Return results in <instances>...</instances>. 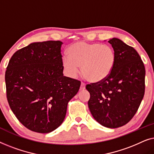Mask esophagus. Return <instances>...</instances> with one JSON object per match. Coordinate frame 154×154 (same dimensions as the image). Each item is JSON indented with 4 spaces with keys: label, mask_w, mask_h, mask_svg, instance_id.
<instances>
[{
    "label": "esophagus",
    "mask_w": 154,
    "mask_h": 154,
    "mask_svg": "<svg viewBox=\"0 0 154 154\" xmlns=\"http://www.w3.org/2000/svg\"><path fill=\"white\" fill-rule=\"evenodd\" d=\"M85 84L83 83H82L81 85V87H80V90H85Z\"/></svg>",
    "instance_id": "esophagus-1"
}]
</instances>
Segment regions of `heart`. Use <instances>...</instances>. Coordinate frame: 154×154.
<instances>
[{
	"label": "heart",
	"instance_id": "b5f03b06",
	"mask_svg": "<svg viewBox=\"0 0 154 154\" xmlns=\"http://www.w3.org/2000/svg\"><path fill=\"white\" fill-rule=\"evenodd\" d=\"M68 56L63 57L62 64L69 77L81 72L88 81L98 83L110 75L116 63V54L110 45L79 42L67 50Z\"/></svg>",
	"mask_w": 154,
	"mask_h": 154
}]
</instances>
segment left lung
<instances>
[{"instance_id": "8db88e82", "label": "left lung", "mask_w": 154, "mask_h": 154, "mask_svg": "<svg viewBox=\"0 0 154 154\" xmlns=\"http://www.w3.org/2000/svg\"><path fill=\"white\" fill-rule=\"evenodd\" d=\"M116 63L104 81L88 84V107L99 123L109 128L127 124L137 111L145 92V67L138 52L121 40L108 41Z\"/></svg>"}]
</instances>
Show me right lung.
<instances>
[{
	"instance_id": "right-lung-1",
	"label": "right lung",
	"mask_w": 154,
	"mask_h": 154,
	"mask_svg": "<svg viewBox=\"0 0 154 154\" xmlns=\"http://www.w3.org/2000/svg\"><path fill=\"white\" fill-rule=\"evenodd\" d=\"M60 41L31 43L10 58L6 96L19 121L31 131L48 133L64 121L81 81L63 75Z\"/></svg>"
}]
</instances>
